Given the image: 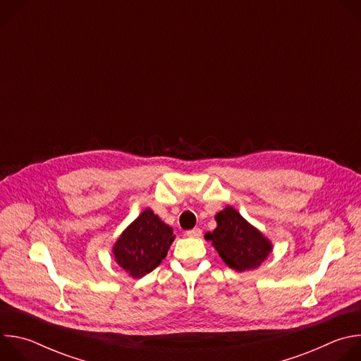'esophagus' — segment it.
Wrapping results in <instances>:
<instances>
[{"label":"esophagus","mask_w":361,"mask_h":361,"mask_svg":"<svg viewBox=\"0 0 361 361\" xmlns=\"http://www.w3.org/2000/svg\"><path fill=\"white\" fill-rule=\"evenodd\" d=\"M201 234H202V231H201L200 228H192V230L185 231V235H187V237H194V238L201 237Z\"/></svg>","instance_id":"obj_1"}]
</instances>
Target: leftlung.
<instances>
[{"label":"left lung","mask_w":361,"mask_h":361,"mask_svg":"<svg viewBox=\"0 0 361 361\" xmlns=\"http://www.w3.org/2000/svg\"><path fill=\"white\" fill-rule=\"evenodd\" d=\"M217 227L204 235L210 240L223 262L235 271L259 267L271 252L273 245L259 230L244 220L233 207L216 214Z\"/></svg>","instance_id":"8db88e82"}]
</instances>
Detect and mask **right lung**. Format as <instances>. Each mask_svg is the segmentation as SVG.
Segmentation results:
<instances>
[{
  "label": "right lung",
  "mask_w": 361,
  "mask_h": 361,
  "mask_svg": "<svg viewBox=\"0 0 361 361\" xmlns=\"http://www.w3.org/2000/svg\"><path fill=\"white\" fill-rule=\"evenodd\" d=\"M173 241V228L147 209L123 231L113 254L121 269L133 279H141L166 259Z\"/></svg>",
  "instance_id": "1"
}]
</instances>
